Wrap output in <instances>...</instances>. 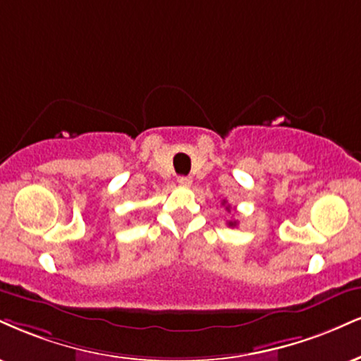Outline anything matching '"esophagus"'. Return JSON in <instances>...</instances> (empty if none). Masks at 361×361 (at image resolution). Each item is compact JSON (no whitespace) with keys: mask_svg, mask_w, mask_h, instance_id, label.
<instances>
[{"mask_svg":"<svg viewBox=\"0 0 361 361\" xmlns=\"http://www.w3.org/2000/svg\"><path fill=\"white\" fill-rule=\"evenodd\" d=\"M178 183L181 186H190L192 185V178L190 176H178Z\"/></svg>","mask_w":361,"mask_h":361,"instance_id":"esophagus-1","label":"esophagus"}]
</instances>
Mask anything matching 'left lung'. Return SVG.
<instances>
[{"label":"left lung","instance_id":"8db88e82","mask_svg":"<svg viewBox=\"0 0 361 361\" xmlns=\"http://www.w3.org/2000/svg\"><path fill=\"white\" fill-rule=\"evenodd\" d=\"M224 205H227V202H225V200H224ZM225 208H227V210L230 212V205L225 207ZM227 225H228V227H237V222H235V220H230V222H227Z\"/></svg>","mask_w":361,"mask_h":361}]
</instances>
